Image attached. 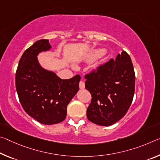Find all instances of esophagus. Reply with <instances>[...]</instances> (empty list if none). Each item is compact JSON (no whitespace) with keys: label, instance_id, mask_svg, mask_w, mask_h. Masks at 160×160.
<instances>
[{"label":"esophagus","instance_id":"34e87169","mask_svg":"<svg viewBox=\"0 0 160 160\" xmlns=\"http://www.w3.org/2000/svg\"><path fill=\"white\" fill-rule=\"evenodd\" d=\"M79 87H80V89H83V88H85V82H83L82 80H80V81Z\"/></svg>","mask_w":160,"mask_h":160}]
</instances>
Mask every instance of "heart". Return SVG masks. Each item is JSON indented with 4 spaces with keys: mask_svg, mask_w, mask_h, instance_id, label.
Listing matches in <instances>:
<instances>
[{
    "mask_svg": "<svg viewBox=\"0 0 160 160\" xmlns=\"http://www.w3.org/2000/svg\"><path fill=\"white\" fill-rule=\"evenodd\" d=\"M104 54H105V50H103V49L96 50H95V51H93L92 52V54L90 55V59L94 60V59H95V58L100 57V56H101V55H102Z\"/></svg>",
    "mask_w": 160,
    "mask_h": 160,
    "instance_id": "b5f03b06",
    "label": "heart"
}]
</instances>
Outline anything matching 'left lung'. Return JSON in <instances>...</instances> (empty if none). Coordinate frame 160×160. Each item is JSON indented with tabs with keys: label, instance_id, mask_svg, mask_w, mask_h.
<instances>
[{
	"label": "left lung",
	"instance_id": "1",
	"mask_svg": "<svg viewBox=\"0 0 160 160\" xmlns=\"http://www.w3.org/2000/svg\"><path fill=\"white\" fill-rule=\"evenodd\" d=\"M85 88L92 95L87 118L98 125L110 126L125 115L132 102L135 74L131 58L125 51L115 60L99 66L85 75Z\"/></svg>",
	"mask_w": 160,
	"mask_h": 160
}]
</instances>
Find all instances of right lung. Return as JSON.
<instances>
[{"instance_id": "1", "label": "right lung", "mask_w": 160, "mask_h": 160, "mask_svg": "<svg viewBox=\"0 0 160 160\" xmlns=\"http://www.w3.org/2000/svg\"><path fill=\"white\" fill-rule=\"evenodd\" d=\"M49 40H39L25 50L16 73V88L22 108L43 125L62 122L67 106L79 90L80 76L62 80L55 72L42 68L37 56L50 49Z\"/></svg>"}]
</instances>
